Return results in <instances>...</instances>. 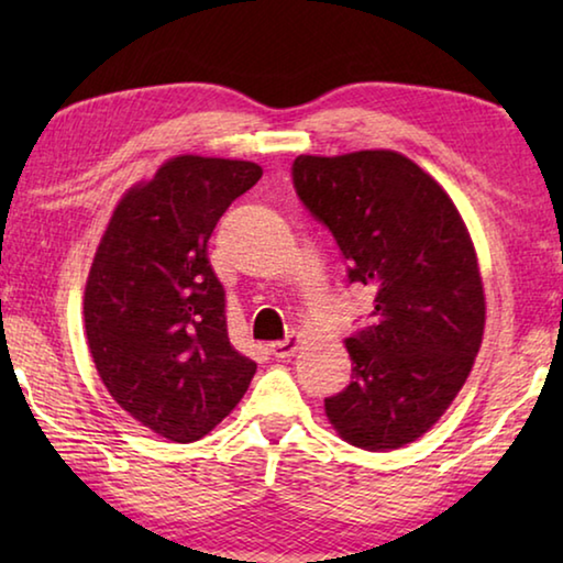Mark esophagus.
Listing matches in <instances>:
<instances>
[{
    "label": "esophagus",
    "mask_w": 563,
    "mask_h": 563,
    "mask_svg": "<svg viewBox=\"0 0 563 563\" xmlns=\"http://www.w3.org/2000/svg\"><path fill=\"white\" fill-rule=\"evenodd\" d=\"M298 335H295V332H290L288 338H283V340H275V342H271V352H273V357H290L292 352H295V347H298Z\"/></svg>",
    "instance_id": "esophagus-1"
}]
</instances>
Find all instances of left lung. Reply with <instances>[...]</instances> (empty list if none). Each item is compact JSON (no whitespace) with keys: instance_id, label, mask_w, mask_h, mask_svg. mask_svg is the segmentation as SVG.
Wrapping results in <instances>:
<instances>
[{"instance_id":"8db88e82","label":"left lung","mask_w":563,"mask_h":563,"mask_svg":"<svg viewBox=\"0 0 563 563\" xmlns=\"http://www.w3.org/2000/svg\"><path fill=\"white\" fill-rule=\"evenodd\" d=\"M295 194L328 228L350 283L375 295L345 340L352 379L325 399L342 440L369 452L415 442L460 393L484 335V288L452 198L397 151L298 156Z\"/></svg>"}]
</instances>
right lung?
I'll list each match as a JSON object with an SVG mask.
<instances>
[{
	"mask_svg": "<svg viewBox=\"0 0 563 563\" xmlns=\"http://www.w3.org/2000/svg\"><path fill=\"white\" fill-rule=\"evenodd\" d=\"M261 176L251 161L170 158L121 198L93 255L84 292L93 365L119 407L170 442L206 437L255 375L228 340L208 241Z\"/></svg>",
	"mask_w": 563,
	"mask_h": 563,
	"instance_id": "1",
	"label": "right lung"
}]
</instances>
